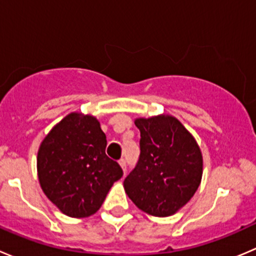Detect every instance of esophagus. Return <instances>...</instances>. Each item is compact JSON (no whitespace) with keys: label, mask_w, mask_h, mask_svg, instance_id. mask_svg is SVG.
Here are the masks:
<instances>
[{"label":"esophagus","mask_w":256,"mask_h":256,"mask_svg":"<svg viewBox=\"0 0 256 256\" xmlns=\"http://www.w3.org/2000/svg\"><path fill=\"white\" fill-rule=\"evenodd\" d=\"M118 164H120L121 168H122L124 171L126 172V160L125 158H121L120 161H118Z\"/></svg>","instance_id":"obj_1"}]
</instances>
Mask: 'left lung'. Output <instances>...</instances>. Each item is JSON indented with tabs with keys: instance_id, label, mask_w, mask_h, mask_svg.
<instances>
[{
	"instance_id": "8db88e82",
	"label": "left lung",
	"mask_w": 256,
	"mask_h": 256,
	"mask_svg": "<svg viewBox=\"0 0 256 256\" xmlns=\"http://www.w3.org/2000/svg\"><path fill=\"white\" fill-rule=\"evenodd\" d=\"M140 158L124 180L126 194L141 210L154 216L174 214L200 184L203 157L190 131L170 115L136 118Z\"/></svg>"
}]
</instances>
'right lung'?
<instances>
[{
  "mask_svg": "<svg viewBox=\"0 0 256 256\" xmlns=\"http://www.w3.org/2000/svg\"><path fill=\"white\" fill-rule=\"evenodd\" d=\"M106 136L92 115L72 112L38 150L40 184L48 200L72 218L96 213L122 170L106 156Z\"/></svg>",
  "mask_w": 256,
  "mask_h": 256,
  "instance_id": "obj_1",
  "label": "right lung"
}]
</instances>
